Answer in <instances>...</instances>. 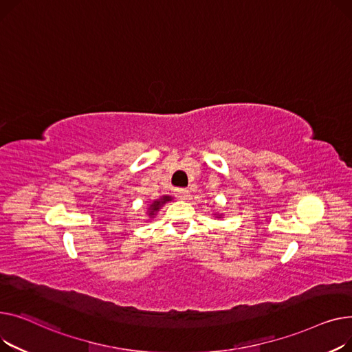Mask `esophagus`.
<instances>
[{
    "instance_id": "esophagus-1",
    "label": "esophagus",
    "mask_w": 352,
    "mask_h": 352,
    "mask_svg": "<svg viewBox=\"0 0 352 352\" xmlns=\"http://www.w3.org/2000/svg\"><path fill=\"white\" fill-rule=\"evenodd\" d=\"M175 195H176V197L177 199H188L189 197V190L188 189H184V188H177V189H175Z\"/></svg>"
}]
</instances>
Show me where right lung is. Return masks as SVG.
Here are the masks:
<instances>
[{
    "label": "right lung",
    "mask_w": 352,
    "mask_h": 352,
    "mask_svg": "<svg viewBox=\"0 0 352 352\" xmlns=\"http://www.w3.org/2000/svg\"><path fill=\"white\" fill-rule=\"evenodd\" d=\"M170 197L169 196H163L160 200H156L153 201V204L151 206V213L149 214H155V212H157L160 209V206L164 203V201H169Z\"/></svg>",
    "instance_id": "1"
}]
</instances>
